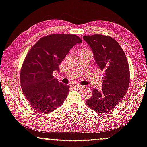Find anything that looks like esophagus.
Listing matches in <instances>:
<instances>
[{
	"instance_id": "obj_1",
	"label": "esophagus",
	"mask_w": 147,
	"mask_h": 147,
	"mask_svg": "<svg viewBox=\"0 0 147 147\" xmlns=\"http://www.w3.org/2000/svg\"><path fill=\"white\" fill-rule=\"evenodd\" d=\"M72 87H73L75 89H81L82 87H83V86L81 85H77V84H73L72 85Z\"/></svg>"
}]
</instances>
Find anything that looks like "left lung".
Listing matches in <instances>:
<instances>
[{
    "instance_id": "1",
    "label": "left lung",
    "mask_w": 147,
    "mask_h": 147,
    "mask_svg": "<svg viewBox=\"0 0 147 147\" xmlns=\"http://www.w3.org/2000/svg\"><path fill=\"white\" fill-rule=\"evenodd\" d=\"M93 52L101 70L105 71L102 88L93 89L91 98L86 101L90 108L105 113L112 110L122 100L130 85V69L126 54L114 39L101 34L83 37Z\"/></svg>"
}]
</instances>
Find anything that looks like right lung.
Here are the masks:
<instances>
[{"mask_svg":"<svg viewBox=\"0 0 147 147\" xmlns=\"http://www.w3.org/2000/svg\"><path fill=\"white\" fill-rule=\"evenodd\" d=\"M73 34H51L40 38L25 56L21 68V89L29 104L40 113H49L64 103L70 87L54 79L53 72L76 44Z\"/></svg>","mask_w":147,"mask_h":147,"instance_id":"add662e5","label":"right lung"}]
</instances>
